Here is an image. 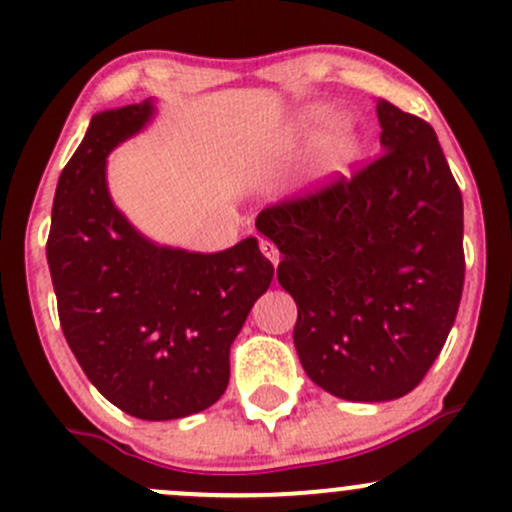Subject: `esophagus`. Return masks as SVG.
I'll return each mask as SVG.
<instances>
[{
    "label": "esophagus",
    "mask_w": 512,
    "mask_h": 512,
    "mask_svg": "<svg viewBox=\"0 0 512 512\" xmlns=\"http://www.w3.org/2000/svg\"><path fill=\"white\" fill-rule=\"evenodd\" d=\"M260 250H262V255L274 264V267H276V264H279L281 255H279V250H276L274 243H269V240H260Z\"/></svg>",
    "instance_id": "obj_1"
}]
</instances>
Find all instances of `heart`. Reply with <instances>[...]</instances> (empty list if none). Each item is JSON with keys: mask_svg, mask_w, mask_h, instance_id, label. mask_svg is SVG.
Masks as SVG:
<instances>
[{"mask_svg": "<svg viewBox=\"0 0 512 512\" xmlns=\"http://www.w3.org/2000/svg\"><path fill=\"white\" fill-rule=\"evenodd\" d=\"M332 120V110L325 108V105H310L303 113L296 115L293 120V132L298 137H313V134L320 132L327 122ZM363 139L354 127V122L334 120L330 129H327L325 139L320 144V154H317V163H320V175H334L339 170L349 168L351 163L356 161L358 154H361Z\"/></svg>", "mask_w": 512, "mask_h": 512, "instance_id": "b5f03b06", "label": "heart"}]
</instances>
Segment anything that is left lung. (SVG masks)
Segmentation results:
<instances>
[{
    "label": "left lung",
    "instance_id": "obj_1",
    "mask_svg": "<svg viewBox=\"0 0 512 512\" xmlns=\"http://www.w3.org/2000/svg\"><path fill=\"white\" fill-rule=\"evenodd\" d=\"M383 156L351 180L264 209L293 344L308 378L346 402L409 395L452 330L464 284L462 195L436 132L375 101Z\"/></svg>",
    "mask_w": 512,
    "mask_h": 512
}]
</instances>
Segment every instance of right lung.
Returning <instances> with one entry per match:
<instances>
[{"instance_id": "right-lung-1", "label": "right lung", "mask_w": 512, "mask_h": 512, "mask_svg": "<svg viewBox=\"0 0 512 512\" xmlns=\"http://www.w3.org/2000/svg\"><path fill=\"white\" fill-rule=\"evenodd\" d=\"M154 98L96 113L52 202L48 264L69 349L129 416L170 421L219 402L231 344L274 276L257 238L190 252L146 238L115 207L108 156L154 122Z\"/></svg>"}]
</instances>
